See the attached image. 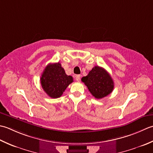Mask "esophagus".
Segmentation results:
<instances>
[{"mask_svg":"<svg viewBox=\"0 0 153 153\" xmlns=\"http://www.w3.org/2000/svg\"><path fill=\"white\" fill-rule=\"evenodd\" d=\"M75 79L76 81H80V75H79V74H77V75L75 76Z\"/></svg>","mask_w":153,"mask_h":153,"instance_id":"34e87169","label":"esophagus"}]
</instances>
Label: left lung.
I'll return each instance as SVG.
<instances>
[{
    "label": "left lung",
    "instance_id": "1",
    "mask_svg": "<svg viewBox=\"0 0 153 153\" xmlns=\"http://www.w3.org/2000/svg\"><path fill=\"white\" fill-rule=\"evenodd\" d=\"M81 80L96 98L101 99L113 91L114 83L111 76L104 68L95 66L88 74L82 78Z\"/></svg>",
    "mask_w": 153,
    "mask_h": 153
}]
</instances>
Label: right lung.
I'll list each match as a JSON object with an SVG mask.
<instances>
[{"instance_id": "obj_1", "label": "right lung", "mask_w": 153, "mask_h": 153, "mask_svg": "<svg viewBox=\"0 0 153 153\" xmlns=\"http://www.w3.org/2000/svg\"><path fill=\"white\" fill-rule=\"evenodd\" d=\"M40 81L46 94L52 98H57L73 82V79L66 74L61 63H56L49 64L45 68Z\"/></svg>"}]
</instances>
